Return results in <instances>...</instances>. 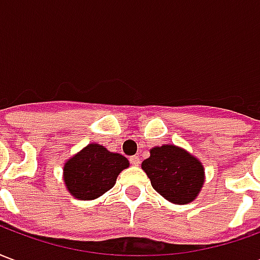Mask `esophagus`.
<instances>
[{"instance_id": "obj_1", "label": "esophagus", "mask_w": 260, "mask_h": 260, "mask_svg": "<svg viewBox=\"0 0 260 260\" xmlns=\"http://www.w3.org/2000/svg\"><path fill=\"white\" fill-rule=\"evenodd\" d=\"M129 163L132 164V166H139V163H141V158H139L138 154H135V156H131Z\"/></svg>"}]
</instances>
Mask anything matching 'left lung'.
Segmentation results:
<instances>
[{
    "label": "left lung",
    "instance_id": "1",
    "mask_svg": "<svg viewBox=\"0 0 260 260\" xmlns=\"http://www.w3.org/2000/svg\"><path fill=\"white\" fill-rule=\"evenodd\" d=\"M142 169L150 178L154 191L177 205L193 201L205 178L199 160L174 145L152 149Z\"/></svg>",
    "mask_w": 260,
    "mask_h": 260
}]
</instances>
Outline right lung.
I'll use <instances>...</instances> for the list:
<instances>
[{
	"label": "right lung",
	"mask_w": 260,
	"mask_h": 260,
	"mask_svg": "<svg viewBox=\"0 0 260 260\" xmlns=\"http://www.w3.org/2000/svg\"><path fill=\"white\" fill-rule=\"evenodd\" d=\"M128 166L122 154L91 143L67 161L64 181L75 198L90 201L111 189L119 173Z\"/></svg>",
	"instance_id": "1"
}]
</instances>
